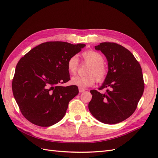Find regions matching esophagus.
I'll return each mask as SVG.
<instances>
[{
    "label": "esophagus",
    "instance_id": "obj_1",
    "mask_svg": "<svg viewBox=\"0 0 158 158\" xmlns=\"http://www.w3.org/2000/svg\"><path fill=\"white\" fill-rule=\"evenodd\" d=\"M78 89H79V92H80V93H82L85 91V89L84 88H79Z\"/></svg>",
    "mask_w": 158,
    "mask_h": 158
}]
</instances>
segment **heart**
Returning a JSON list of instances; mask_svg holds the SVG:
<instances>
[{
  "label": "heart",
  "mask_w": 158,
  "mask_h": 158,
  "mask_svg": "<svg viewBox=\"0 0 158 158\" xmlns=\"http://www.w3.org/2000/svg\"><path fill=\"white\" fill-rule=\"evenodd\" d=\"M82 56L87 63L91 64V67L88 71L86 76H74L70 80L72 85H76L79 88H87L92 86L96 81L102 82L106 79L107 70L104 63V57L99 52L93 50H88L84 52ZM78 57L76 55L71 56L67 60L66 66L69 73L74 74L76 73L78 67Z\"/></svg>",
  "instance_id": "heart-1"
}]
</instances>
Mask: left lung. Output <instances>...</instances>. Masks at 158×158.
Here are the masks:
<instances>
[{
	"label": "left lung",
	"instance_id": "left-lung-1",
	"mask_svg": "<svg viewBox=\"0 0 158 158\" xmlns=\"http://www.w3.org/2000/svg\"><path fill=\"white\" fill-rule=\"evenodd\" d=\"M108 62V73L102 85L105 94L90 91L88 108L92 115L106 124L121 123L135 111L144 89L142 69L131 52L115 43L104 42L95 46Z\"/></svg>",
	"mask_w": 158,
	"mask_h": 158
}]
</instances>
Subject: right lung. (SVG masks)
<instances>
[{
  "label": "right lung",
  "mask_w": 158,
  "mask_h": 158,
  "mask_svg": "<svg viewBox=\"0 0 158 158\" xmlns=\"http://www.w3.org/2000/svg\"><path fill=\"white\" fill-rule=\"evenodd\" d=\"M85 46L48 41L33 48L19 60L12 92L27 120L40 127H50L64 117L69 102L78 94V88L59 84L70 80L67 60Z\"/></svg>",
  "instance_id": "right-lung-1"
}]
</instances>
